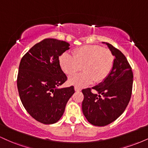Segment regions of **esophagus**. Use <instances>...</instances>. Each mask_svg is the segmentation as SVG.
<instances>
[{
    "instance_id": "1",
    "label": "esophagus",
    "mask_w": 148,
    "mask_h": 148,
    "mask_svg": "<svg viewBox=\"0 0 148 148\" xmlns=\"http://www.w3.org/2000/svg\"><path fill=\"white\" fill-rule=\"evenodd\" d=\"M74 90H75V91H81V88L79 86H74Z\"/></svg>"
}]
</instances>
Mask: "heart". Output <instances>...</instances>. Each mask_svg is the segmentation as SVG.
<instances>
[{
  "mask_svg": "<svg viewBox=\"0 0 148 148\" xmlns=\"http://www.w3.org/2000/svg\"><path fill=\"white\" fill-rule=\"evenodd\" d=\"M62 71L72 76L81 69L84 72L71 76V84L83 86L93 81L99 83L109 75L113 64L114 56L110 49L99 45H85L74 49L72 56L64 53L59 59Z\"/></svg>",
  "mask_w": 148,
  "mask_h": 148,
  "instance_id": "obj_1",
  "label": "heart"
}]
</instances>
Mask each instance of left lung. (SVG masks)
<instances>
[{
	"instance_id": "1",
	"label": "left lung",
	"mask_w": 148,
	"mask_h": 148,
	"mask_svg": "<svg viewBox=\"0 0 148 148\" xmlns=\"http://www.w3.org/2000/svg\"><path fill=\"white\" fill-rule=\"evenodd\" d=\"M115 56L109 75L103 82L92 89L82 90L84 99L82 111L88 121L95 126L103 127L119 118L130 102L133 86V72L125 55L111 44L106 42Z\"/></svg>"
}]
</instances>
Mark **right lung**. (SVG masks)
Here are the masks:
<instances>
[{"label": "right lung", "instance_id": "1", "mask_svg": "<svg viewBox=\"0 0 148 148\" xmlns=\"http://www.w3.org/2000/svg\"><path fill=\"white\" fill-rule=\"evenodd\" d=\"M68 42L46 38L22 57L17 75V88L22 104L40 123H56L63 115L74 93V86L58 88L67 81L59 57L68 50Z\"/></svg>", "mask_w": 148, "mask_h": 148}]
</instances>
